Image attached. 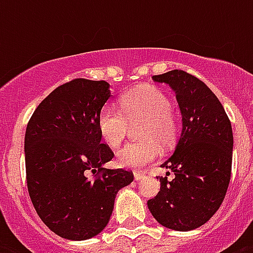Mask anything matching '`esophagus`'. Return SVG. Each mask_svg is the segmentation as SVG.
I'll return each mask as SVG.
<instances>
[{"instance_id": "34e87169", "label": "esophagus", "mask_w": 253, "mask_h": 253, "mask_svg": "<svg viewBox=\"0 0 253 253\" xmlns=\"http://www.w3.org/2000/svg\"><path fill=\"white\" fill-rule=\"evenodd\" d=\"M144 176H146V173H144V172H138V170H135V172H134V178L136 181L142 180Z\"/></svg>"}]
</instances>
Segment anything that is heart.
Wrapping results in <instances>:
<instances>
[{
	"instance_id": "heart-1",
	"label": "heart",
	"mask_w": 253,
	"mask_h": 253,
	"mask_svg": "<svg viewBox=\"0 0 253 253\" xmlns=\"http://www.w3.org/2000/svg\"><path fill=\"white\" fill-rule=\"evenodd\" d=\"M121 112L105 106L98 114V131L107 146L117 148L126 139L130 125L138 127V138L143 142L131 143L117 154L119 166L140 168L160 154V147H170L178 138V125L172 114L168 95L155 86H140L125 93L119 99Z\"/></svg>"
}]
</instances>
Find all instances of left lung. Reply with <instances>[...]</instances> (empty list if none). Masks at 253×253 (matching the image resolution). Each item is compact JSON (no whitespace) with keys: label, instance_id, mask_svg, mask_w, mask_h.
Here are the masks:
<instances>
[{"label":"left lung","instance_id":"left-lung-1","mask_svg":"<svg viewBox=\"0 0 253 253\" xmlns=\"http://www.w3.org/2000/svg\"><path fill=\"white\" fill-rule=\"evenodd\" d=\"M152 80L176 91L182 132L162 166L174 176L160 177V192L147 205L164 227L189 231L206 223L224 200L231 178V122L216 95L190 73L173 69Z\"/></svg>","mask_w":253,"mask_h":253}]
</instances>
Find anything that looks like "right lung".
<instances>
[{"label":"right lung","mask_w":253,"mask_h":253,"mask_svg":"<svg viewBox=\"0 0 253 253\" xmlns=\"http://www.w3.org/2000/svg\"><path fill=\"white\" fill-rule=\"evenodd\" d=\"M110 97L106 81L75 79L57 86L31 115L25 135L26 180L43 223L56 235L85 240L106 227L131 170L107 169L98 114Z\"/></svg>","instance_id":"1"}]
</instances>
